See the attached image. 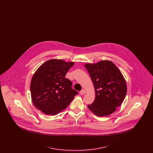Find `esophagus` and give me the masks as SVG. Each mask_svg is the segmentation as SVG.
I'll return each mask as SVG.
<instances>
[{"label":"esophagus","instance_id":"obj_1","mask_svg":"<svg viewBox=\"0 0 153 153\" xmlns=\"http://www.w3.org/2000/svg\"><path fill=\"white\" fill-rule=\"evenodd\" d=\"M85 94V91L84 89H82V90L80 91V95H84V94Z\"/></svg>","mask_w":153,"mask_h":153}]
</instances>
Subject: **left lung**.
Wrapping results in <instances>:
<instances>
[{
  "instance_id": "obj_1",
  "label": "left lung",
  "mask_w": 153,
  "mask_h": 153,
  "mask_svg": "<svg viewBox=\"0 0 153 153\" xmlns=\"http://www.w3.org/2000/svg\"><path fill=\"white\" fill-rule=\"evenodd\" d=\"M95 88V98L88 108L96 115L111 114L120 106L127 94V85L120 71L113 62L103 60L84 65Z\"/></svg>"
}]
</instances>
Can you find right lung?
<instances>
[{
    "mask_svg": "<svg viewBox=\"0 0 153 153\" xmlns=\"http://www.w3.org/2000/svg\"><path fill=\"white\" fill-rule=\"evenodd\" d=\"M73 65V62L52 59L39 67L30 84L31 99L37 109L47 115H57L79 94L72 88V82L65 78Z\"/></svg>",
    "mask_w": 153,
    "mask_h": 153,
    "instance_id": "add662e5",
    "label": "right lung"
}]
</instances>
